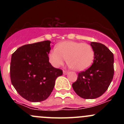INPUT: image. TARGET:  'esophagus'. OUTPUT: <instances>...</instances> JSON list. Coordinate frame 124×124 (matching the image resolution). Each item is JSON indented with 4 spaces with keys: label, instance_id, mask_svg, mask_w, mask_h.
Listing matches in <instances>:
<instances>
[{
    "label": "esophagus",
    "instance_id": "34e87169",
    "mask_svg": "<svg viewBox=\"0 0 124 124\" xmlns=\"http://www.w3.org/2000/svg\"><path fill=\"white\" fill-rule=\"evenodd\" d=\"M63 75H67L68 73V72L66 70H63Z\"/></svg>",
    "mask_w": 124,
    "mask_h": 124
}]
</instances>
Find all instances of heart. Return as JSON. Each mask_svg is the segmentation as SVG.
<instances>
[{
	"instance_id": "obj_1",
	"label": "heart",
	"mask_w": 124,
	"mask_h": 124,
	"mask_svg": "<svg viewBox=\"0 0 124 124\" xmlns=\"http://www.w3.org/2000/svg\"><path fill=\"white\" fill-rule=\"evenodd\" d=\"M94 58V51L89 44L73 41H63L58 44L49 53L50 63L58 68L66 60L71 68L83 71L89 68Z\"/></svg>"
}]
</instances>
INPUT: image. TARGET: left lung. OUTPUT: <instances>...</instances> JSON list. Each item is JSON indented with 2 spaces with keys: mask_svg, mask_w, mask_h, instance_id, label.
<instances>
[{
  "mask_svg": "<svg viewBox=\"0 0 124 124\" xmlns=\"http://www.w3.org/2000/svg\"><path fill=\"white\" fill-rule=\"evenodd\" d=\"M94 51L93 63L86 70L78 73L72 84L76 93L85 99H94L103 95L108 89L114 73V55L103 44L92 42Z\"/></svg>",
  "mask_w": 124,
  "mask_h": 124,
  "instance_id": "left-lung-1",
  "label": "left lung"
}]
</instances>
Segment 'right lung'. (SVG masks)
<instances>
[{
  "label": "right lung",
  "instance_id": "obj_1",
  "mask_svg": "<svg viewBox=\"0 0 124 124\" xmlns=\"http://www.w3.org/2000/svg\"><path fill=\"white\" fill-rule=\"evenodd\" d=\"M50 41L27 44L12 54L11 82L17 93L31 102L46 100L53 90L55 80L63 74L49 62Z\"/></svg>",
  "mask_w": 124,
  "mask_h": 124
}]
</instances>
